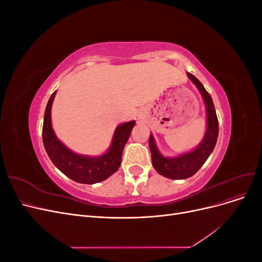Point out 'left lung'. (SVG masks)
<instances>
[{"instance_id":"8db88e82","label":"left lung","mask_w":262,"mask_h":262,"mask_svg":"<svg viewBox=\"0 0 262 262\" xmlns=\"http://www.w3.org/2000/svg\"><path fill=\"white\" fill-rule=\"evenodd\" d=\"M187 75L202 95L205 107H207L208 125L204 138L199 146L191 150V152L171 158L165 157L158 152L153 136H149L148 145L150 149V155H152V163L154 168L162 176L170 179H186L193 176L213 152L219 137V121L210 94L195 76L189 72Z\"/></svg>"}]
</instances>
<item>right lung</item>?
Wrapping results in <instances>:
<instances>
[{
    "label": "right lung",
    "instance_id": "add662e5",
    "mask_svg": "<svg viewBox=\"0 0 262 262\" xmlns=\"http://www.w3.org/2000/svg\"><path fill=\"white\" fill-rule=\"evenodd\" d=\"M55 93L51 95L47 104L43 117L42 142L47 154L55 167L80 184L93 185L107 179L120 167L123 147L128 142L136 121L124 122L117 126L112 145L104 155L91 157L75 154L61 143L52 130L51 107Z\"/></svg>",
    "mask_w": 262,
    "mask_h": 262
}]
</instances>
